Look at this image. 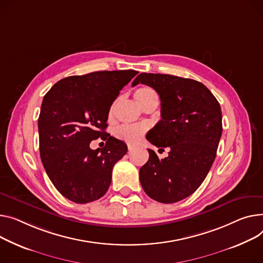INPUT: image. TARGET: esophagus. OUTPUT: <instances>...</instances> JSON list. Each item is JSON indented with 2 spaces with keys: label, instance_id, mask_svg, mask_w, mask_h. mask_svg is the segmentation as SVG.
Here are the masks:
<instances>
[{
  "label": "esophagus",
  "instance_id": "esophagus-1",
  "mask_svg": "<svg viewBox=\"0 0 263 263\" xmlns=\"http://www.w3.org/2000/svg\"><path fill=\"white\" fill-rule=\"evenodd\" d=\"M133 148H134V146H133V145L128 144V150H129V151H132V150H133Z\"/></svg>",
  "mask_w": 263,
  "mask_h": 263
}]
</instances>
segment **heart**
Here are the masks:
<instances>
[{
	"label": "heart",
	"instance_id": "obj_1",
	"mask_svg": "<svg viewBox=\"0 0 263 263\" xmlns=\"http://www.w3.org/2000/svg\"><path fill=\"white\" fill-rule=\"evenodd\" d=\"M156 93L155 91L150 86H141L135 91L134 97L136 101L143 106V104L149 100L152 97H155ZM114 107L111 108L110 110V115L113 113ZM147 127L144 125H124L120 126L119 128L116 129L115 135L117 138L121 139V141H125L127 143L133 144L136 143L139 138L143 136V134L146 132Z\"/></svg>",
	"mask_w": 263,
	"mask_h": 263
}]
</instances>
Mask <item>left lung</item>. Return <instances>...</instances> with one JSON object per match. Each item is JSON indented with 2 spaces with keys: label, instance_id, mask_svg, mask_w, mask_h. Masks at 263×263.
<instances>
[{
  "label": "left lung",
  "instance_id": "1",
  "mask_svg": "<svg viewBox=\"0 0 263 263\" xmlns=\"http://www.w3.org/2000/svg\"><path fill=\"white\" fill-rule=\"evenodd\" d=\"M161 98L162 119L147 133L148 141L168 156L160 160L148 149L149 160L139 169V181L153 200L179 202L200 187L217 155L222 135V112L216 97L194 79L167 74H139Z\"/></svg>",
  "mask_w": 263,
  "mask_h": 263
}]
</instances>
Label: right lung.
I'll return each mask as SVG.
<instances>
[{
    "instance_id": "add662e5",
    "label": "right lung",
    "mask_w": 263,
    "mask_h": 263,
    "mask_svg": "<svg viewBox=\"0 0 263 263\" xmlns=\"http://www.w3.org/2000/svg\"><path fill=\"white\" fill-rule=\"evenodd\" d=\"M138 72L99 71L58 81L45 94L38 119L40 156L51 183L78 204L106 195L127 145L106 131L113 101ZM108 139L99 154L89 144Z\"/></svg>"
}]
</instances>
